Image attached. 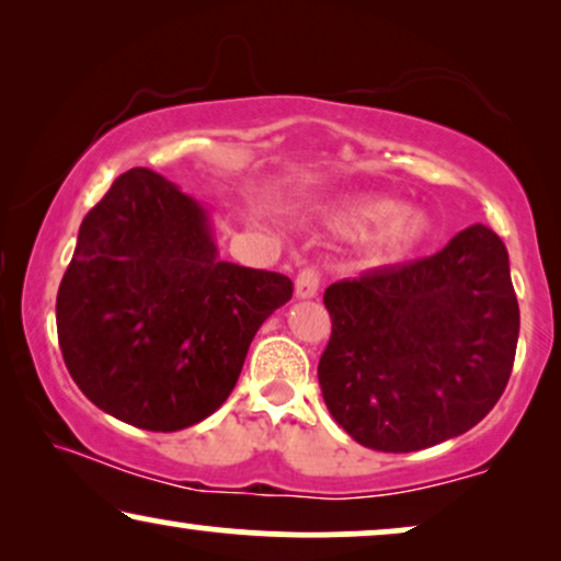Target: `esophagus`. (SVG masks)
Instances as JSON below:
<instances>
[{"mask_svg":"<svg viewBox=\"0 0 561 561\" xmlns=\"http://www.w3.org/2000/svg\"><path fill=\"white\" fill-rule=\"evenodd\" d=\"M321 286V273L317 267H304L301 273L296 275V296L298 298H313L319 294Z\"/></svg>","mask_w":561,"mask_h":561,"instance_id":"esophagus-1","label":"esophagus"}]
</instances>
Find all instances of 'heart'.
Listing matches in <instances>:
<instances>
[{
  "mask_svg": "<svg viewBox=\"0 0 561 561\" xmlns=\"http://www.w3.org/2000/svg\"><path fill=\"white\" fill-rule=\"evenodd\" d=\"M336 217L355 229L375 227L370 248L380 257H401L426 234L424 214L411 206H396L390 198H359L336 209Z\"/></svg>",
  "mask_w": 561,
  "mask_h": 561,
  "instance_id": "heart-1",
  "label": "heart"
}]
</instances>
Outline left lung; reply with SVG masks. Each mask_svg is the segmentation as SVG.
I'll return each instance as SVG.
<instances>
[{
	"instance_id": "left-lung-1",
	"label": "left lung",
	"mask_w": 561,
	"mask_h": 561,
	"mask_svg": "<svg viewBox=\"0 0 561 561\" xmlns=\"http://www.w3.org/2000/svg\"><path fill=\"white\" fill-rule=\"evenodd\" d=\"M324 306L319 386L363 447L403 455L455 439L508 386L520 317L508 250L485 225L432 257L332 283Z\"/></svg>"
}]
</instances>
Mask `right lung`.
<instances>
[{"instance_id": "right-lung-1", "label": "right lung", "mask_w": 561, "mask_h": 561, "mask_svg": "<svg viewBox=\"0 0 561 561\" xmlns=\"http://www.w3.org/2000/svg\"><path fill=\"white\" fill-rule=\"evenodd\" d=\"M290 296L286 275L219 257L194 196L133 168L81 221L56 298L58 344L96 409L181 432L227 401L252 336Z\"/></svg>"}]
</instances>
